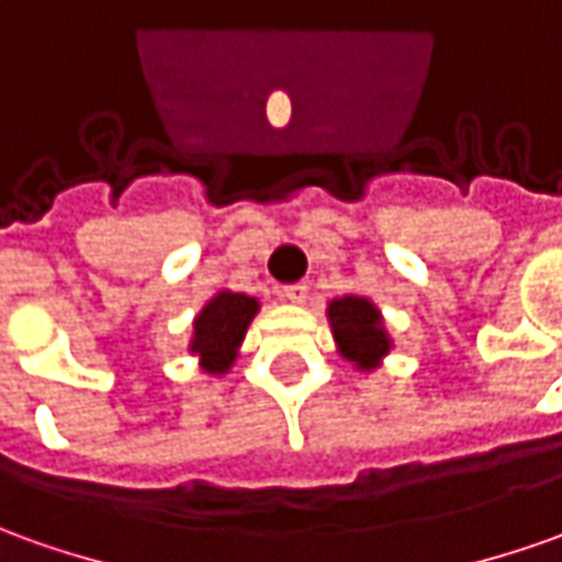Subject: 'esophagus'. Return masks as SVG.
Here are the masks:
<instances>
[{"instance_id": "1", "label": "esophagus", "mask_w": 562, "mask_h": 562, "mask_svg": "<svg viewBox=\"0 0 562 562\" xmlns=\"http://www.w3.org/2000/svg\"><path fill=\"white\" fill-rule=\"evenodd\" d=\"M307 292H311V285H307V282L282 285V297H285V301H292V304H304V301H307Z\"/></svg>"}]
</instances>
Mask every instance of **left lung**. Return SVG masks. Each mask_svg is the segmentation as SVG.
I'll return each mask as SVG.
<instances>
[{
  "mask_svg": "<svg viewBox=\"0 0 562 562\" xmlns=\"http://www.w3.org/2000/svg\"><path fill=\"white\" fill-rule=\"evenodd\" d=\"M335 341L347 360L360 369H375V362L391 350V341L381 329V316L366 297H338L329 304Z\"/></svg>",
  "mask_w": 562,
  "mask_h": 562,
  "instance_id": "left-lung-1",
  "label": "left lung"
}]
</instances>
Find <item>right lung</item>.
<instances>
[{
	"label": "right lung",
	"instance_id": "add662e5",
	"mask_svg": "<svg viewBox=\"0 0 562 562\" xmlns=\"http://www.w3.org/2000/svg\"><path fill=\"white\" fill-rule=\"evenodd\" d=\"M258 301L236 292H221L212 297L193 323V350L202 357L205 372H227L236 347L249 329Z\"/></svg>",
	"mask_w": 562,
	"mask_h": 562
}]
</instances>
